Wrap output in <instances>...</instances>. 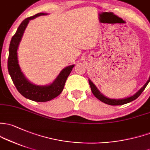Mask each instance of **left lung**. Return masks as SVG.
I'll return each mask as SVG.
<instances>
[{"instance_id":"obj_1","label":"left lung","mask_w":150,"mask_h":150,"mask_svg":"<svg viewBox=\"0 0 150 150\" xmlns=\"http://www.w3.org/2000/svg\"><path fill=\"white\" fill-rule=\"evenodd\" d=\"M149 81H150V77L149 80H147V82L145 83V85H144V86H143V87L137 93H135L134 95L131 96V97L129 98H124V99H118V100H116V99H110V98H106L105 96H104L103 94H101L100 92H99V91L97 89V88L96 87L95 85H94L91 80H89V84H90V86H91V91H92L93 94V95L95 96L98 100H100V101L103 102L104 103L108 104V105H124V104L125 103H128L129 102L132 101V100L137 98L139 96L141 95L142 93L144 91V90L145 89L146 86H147V84L149 83Z\"/></svg>"}]
</instances>
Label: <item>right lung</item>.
<instances>
[{
	"label": "right lung",
	"mask_w": 150,
	"mask_h": 150,
	"mask_svg": "<svg viewBox=\"0 0 150 150\" xmlns=\"http://www.w3.org/2000/svg\"><path fill=\"white\" fill-rule=\"evenodd\" d=\"M43 15H46V13H39L33 16L26 18L21 22L11 41L8 59V70L16 89L25 98L36 102L49 101L59 96L62 93L66 80L72 71V67H74V65H70L63 69L52 84L45 86H39L32 84L25 78L21 72L18 62L17 50L21 40L22 36L30 20Z\"/></svg>",
	"instance_id": "right-lung-1"
}]
</instances>
